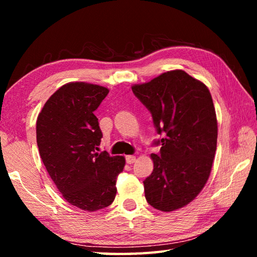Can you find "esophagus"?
<instances>
[{"label":"esophagus","mask_w":257,"mask_h":257,"mask_svg":"<svg viewBox=\"0 0 257 257\" xmlns=\"http://www.w3.org/2000/svg\"><path fill=\"white\" fill-rule=\"evenodd\" d=\"M125 161H127L128 165H132L136 161V157L135 156H127L125 157Z\"/></svg>","instance_id":"esophagus-1"}]
</instances>
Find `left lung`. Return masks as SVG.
<instances>
[{
    "instance_id": "left-lung-1",
    "label": "left lung",
    "mask_w": 257,
    "mask_h": 257,
    "mask_svg": "<svg viewBox=\"0 0 257 257\" xmlns=\"http://www.w3.org/2000/svg\"><path fill=\"white\" fill-rule=\"evenodd\" d=\"M132 89L151 112L157 133L165 136L155 141L161 149L151 155L154 171L144 181L146 200L159 211L181 209L204 188L214 159L217 120L210 90L181 69Z\"/></svg>"
}]
</instances>
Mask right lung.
I'll use <instances>...</instances> for the list:
<instances>
[{
    "instance_id": "obj_1",
    "label": "right lung",
    "mask_w": 257,
    "mask_h": 257,
    "mask_svg": "<svg viewBox=\"0 0 257 257\" xmlns=\"http://www.w3.org/2000/svg\"><path fill=\"white\" fill-rule=\"evenodd\" d=\"M99 85L75 81L48 98L36 121L42 161L64 199L92 212L110 205L122 172V156L98 152L102 138L94 111L108 95Z\"/></svg>"
}]
</instances>
